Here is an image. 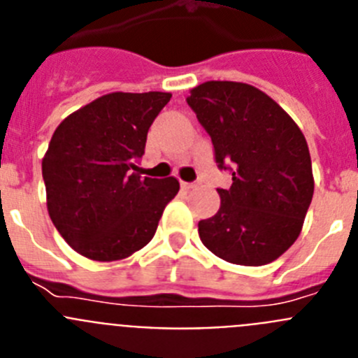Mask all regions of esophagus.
<instances>
[{
    "mask_svg": "<svg viewBox=\"0 0 358 358\" xmlns=\"http://www.w3.org/2000/svg\"><path fill=\"white\" fill-rule=\"evenodd\" d=\"M181 188H182V189H192V188H195V182L181 181Z\"/></svg>",
    "mask_w": 358,
    "mask_h": 358,
    "instance_id": "1",
    "label": "esophagus"
}]
</instances>
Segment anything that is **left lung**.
<instances>
[{
  "label": "left lung",
  "instance_id": "left-lung-1",
  "mask_svg": "<svg viewBox=\"0 0 358 358\" xmlns=\"http://www.w3.org/2000/svg\"><path fill=\"white\" fill-rule=\"evenodd\" d=\"M186 102L211 136L218 166H233L231 188L217 189L218 211L199 222L202 243L229 264H271L297 240L314 195L301 129L243 82H204Z\"/></svg>",
  "mask_w": 358,
  "mask_h": 358
}]
</instances>
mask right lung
<instances>
[{"label": "right lung", "mask_w": 358, "mask_h": 358, "mask_svg": "<svg viewBox=\"0 0 358 358\" xmlns=\"http://www.w3.org/2000/svg\"><path fill=\"white\" fill-rule=\"evenodd\" d=\"M172 94H103L71 113L43 157L53 226L78 255L94 262L129 258L152 240L176 177H141L147 132Z\"/></svg>", "instance_id": "obj_1"}]
</instances>
